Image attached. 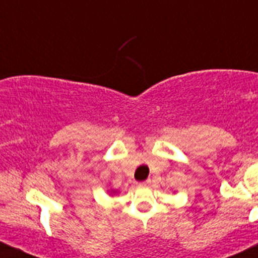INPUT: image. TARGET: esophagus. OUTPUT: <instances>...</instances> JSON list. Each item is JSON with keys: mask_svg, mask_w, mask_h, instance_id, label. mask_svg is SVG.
Instances as JSON below:
<instances>
[{"mask_svg": "<svg viewBox=\"0 0 258 258\" xmlns=\"http://www.w3.org/2000/svg\"><path fill=\"white\" fill-rule=\"evenodd\" d=\"M150 184H151V180H150V179H147V180L140 181V183H138V185H140V186H148Z\"/></svg>", "mask_w": 258, "mask_h": 258, "instance_id": "34e87169", "label": "esophagus"}]
</instances>
